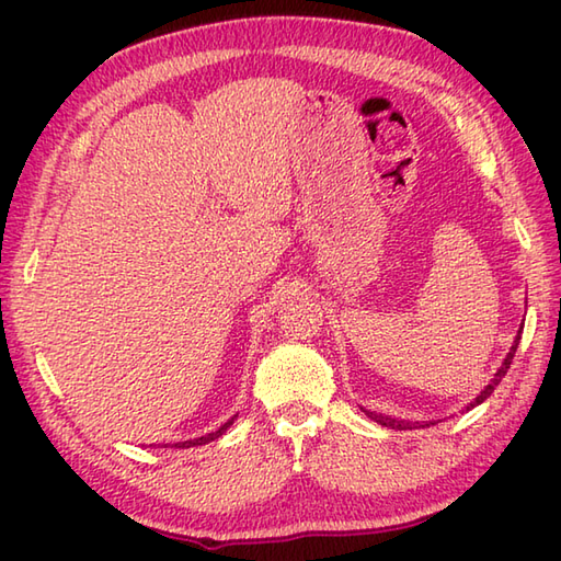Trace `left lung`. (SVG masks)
Listing matches in <instances>:
<instances>
[{
	"label": "left lung",
	"instance_id": "8db88e82",
	"mask_svg": "<svg viewBox=\"0 0 561 561\" xmlns=\"http://www.w3.org/2000/svg\"><path fill=\"white\" fill-rule=\"evenodd\" d=\"M518 340H520V332L516 335V340H514V344H511V352L506 354V359H504V364H502V368H499V371L494 374V378H492V383L486 386L478 398H474L470 404H468V410H472V408H478L480 402H484L486 398L492 396L494 392V388L502 383V378L506 376V371L511 368V362H514V356H516V350H518ZM368 416H371L374 422H378L380 426H390V428H398V432H402V428H416V426H428L432 422H404V420H392V416H388V414H376V412H368V410H364Z\"/></svg>",
	"mask_w": 561,
	"mask_h": 561
}]
</instances>
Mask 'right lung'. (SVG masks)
Returning a JSON list of instances; mask_svg holds the SVG:
<instances>
[{"mask_svg":"<svg viewBox=\"0 0 561 561\" xmlns=\"http://www.w3.org/2000/svg\"><path fill=\"white\" fill-rule=\"evenodd\" d=\"M233 420H236V416H231V420L229 422H226V424H221L219 428H217V432H211V434H207V436H199V438H190V440H181V444H175V448H190V446H202V444H209V440H214V438H219L224 432H226V428H229L231 424H233Z\"/></svg>","mask_w":561,"mask_h":561,"instance_id":"1","label":"right lung"}]
</instances>
